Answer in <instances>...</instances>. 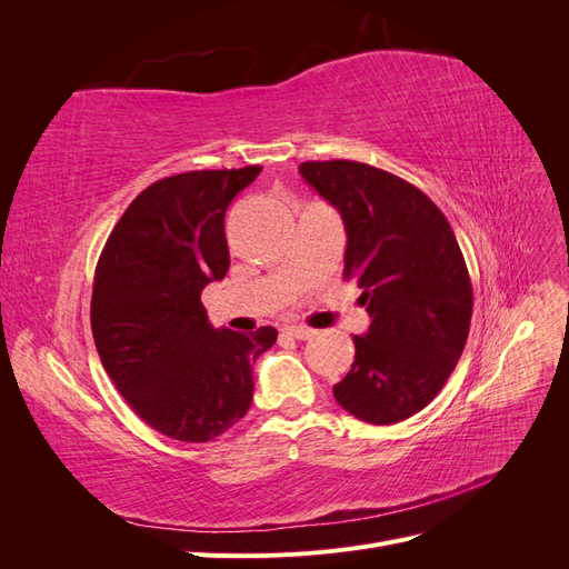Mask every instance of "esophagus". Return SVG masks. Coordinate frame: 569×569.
Returning <instances> with one entry per match:
<instances>
[{"label": "esophagus", "mask_w": 569, "mask_h": 569, "mask_svg": "<svg viewBox=\"0 0 569 569\" xmlns=\"http://www.w3.org/2000/svg\"><path fill=\"white\" fill-rule=\"evenodd\" d=\"M284 335L295 337V339H311L316 335V330H311V327H306V325H287Z\"/></svg>", "instance_id": "esophagus-1"}]
</instances>
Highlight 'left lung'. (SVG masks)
<instances>
[{"label":"left lung","instance_id":"1","mask_svg":"<svg viewBox=\"0 0 569 569\" xmlns=\"http://www.w3.org/2000/svg\"><path fill=\"white\" fill-rule=\"evenodd\" d=\"M299 173L341 213L343 278L372 322L337 403L370 425L420 412L449 380L472 318V282L439 206L416 184L358 161H306Z\"/></svg>","mask_w":569,"mask_h":569}]
</instances>
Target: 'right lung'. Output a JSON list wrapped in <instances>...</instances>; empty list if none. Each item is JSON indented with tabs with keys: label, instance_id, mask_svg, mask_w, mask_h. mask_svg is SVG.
I'll return each mask as SVG.
<instances>
[{
	"label": "right lung",
	"instance_id": "right-lung-1",
	"mask_svg": "<svg viewBox=\"0 0 569 569\" xmlns=\"http://www.w3.org/2000/svg\"><path fill=\"white\" fill-rule=\"evenodd\" d=\"M261 166L189 170L149 184L99 256L92 335L101 366L157 432L211 441L247 416L256 358L278 330H216L201 291L230 268L226 211Z\"/></svg>",
	"mask_w": 569,
	"mask_h": 569
}]
</instances>
